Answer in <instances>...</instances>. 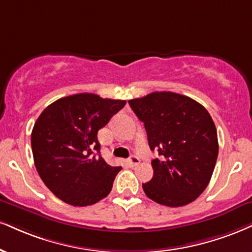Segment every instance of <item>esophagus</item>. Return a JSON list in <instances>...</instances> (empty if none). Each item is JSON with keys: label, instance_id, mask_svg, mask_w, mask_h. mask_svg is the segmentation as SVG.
Returning <instances> with one entry per match:
<instances>
[{"label": "esophagus", "instance_id": "obj_1", "mask_svg": "<svg viewBox=\"0 0 252 252\" xmlns=\"http://www.w3.org/2000/svg\"><path fill=\"white\" fill-rule=\"evenodd\" d=\"M138 163H139V159L136 156H131L128 160H126V165H128L129 168H134V166L137 165Z\"/></svg>", "mask_w": 252, "mask_h": 252}]
</instances>
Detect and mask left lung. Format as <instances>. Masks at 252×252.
I'll list each match as a JSON object with an SVG mask.
<instances>
[{
  "mask_svg": "<svg viewBox=\"0 0 252 252\" xmlns=\"http://www.w3.org/2000/svg\"><path fill=\"white\" fill-rule=\"evenodd\" d=\"M144 123L153 159L145 195L166 207H183L204 191L218 156L217 130L208 110L190 97L155 92L129 101Z\"/></svg>",
  "mask_w": 252,
  "mask_h": 252,
  "instance_id": "left-lung-1",
  "label": "left lung"
}]
</instances>
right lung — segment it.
Segmentation results:
<instances>
[{
	"instance_id": "add662e5",
	"label": "right lung",
	"mask_w": 252,
	"mask_h": 252,
	"mask_svg": "<svg viewBox=\"0 0 252 252\" xmlns=\"http://www.w3.org/2000/svg\"><path fill=\"white\" fill-rule=\"evenodd\" d=\"M126 105L122 99L76 94L42 111L32 132L36 170L57 198L74 207L95 204L109 195L121 166L109 165L99 153L97 131Z\"/></svg>"
}]
</instances>
